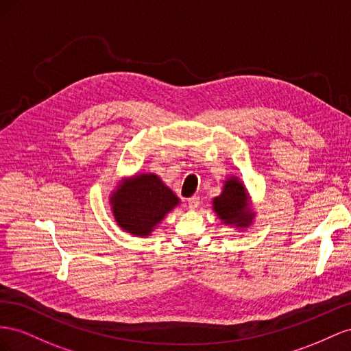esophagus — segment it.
Returning a JSON list of instances; mask_svg holds the SVG:
<instances>
[{"instance_id":"34e87169","label":"esophagus","mask_w":351,"mask_h":351,"mask_svg":"<svg viewBox=\"0 0 351 351\" xmlns=\"http://www.w3.org/2000/svg\"><path fill=\"white\" fill-rule=\"evenodd\" d=\"M199 206V197L198 195H193L191 198H188V207L191 210H195Z\"/></svg>"}]
</instances>
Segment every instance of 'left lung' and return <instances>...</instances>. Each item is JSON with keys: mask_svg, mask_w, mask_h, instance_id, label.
<instances>
[{"mask_svg": "<svg viewBox=\"0 0 351 351\" xmlns=\"http://www.w3.org/2000/svg\"><path fill=\"white\" fill-rule=\"evenodd\" d=\"M213 210L225 225L237 228H247L254 219L247 189L237 176L226 179L222 194L213 199Z\"/></svg>", "mask_w": 351, "mask_h": 351, "instance_id": "1", "label": "left lung"}]
</instances>
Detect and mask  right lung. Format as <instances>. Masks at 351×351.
I'll return each mask as SVG.
<instances>
[{"mask_svg":"<svg viewBox=\"0 0 351 351\" xmlns=\"http://www.w3.org/2000/svg\"><path fill=\"white\" fill-rule=\"evenodd\" d=\"M117 225L136 237H147L179 204V198L154 173L122 179L110 195Z\"/></svg>","mask_w":351,"mask_h":351,"instance_id":"right-lung-1","label":"right lung"}]
</instances>
